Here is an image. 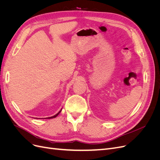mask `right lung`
Segmentation results:
<instances>
[{
  "instance_id": "add662e5",
  "label": "right lung",
  "mask_w": 160,
  "mask_h": 160,
  "mask_svg": "<svg viewBox=\"0 0 160 160\" xmlns=\"http://www.w3.org/2000/svg\"><path fill=\"white\" fill-rule=\"evenodd\" d=\"M61 110L59 111V113H57L56 115H55L54 116H52V117H50V118H49V119H51V118H56L57 117V116L58 115H59V113H60V112H61Z\"/></svg>"
}]
</instances>
